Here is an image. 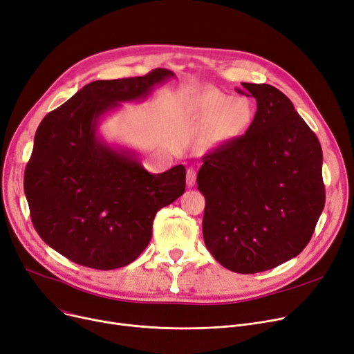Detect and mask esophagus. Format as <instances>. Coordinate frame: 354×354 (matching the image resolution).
I'll return each instance as SVG.
<instances>
[{
  "label": "esophagus",
  "instance_id": "1",
  "mask_svg": "<svg viewBox=\"0 0 354 354\" xmlns=\"http://www.w3.org/2000/svg\"><path fill=\"white\" fill-rule=\"evenodd\" d=\"M195 180H196V172H195V169H192V167H189V169L187 171V185L189 188L194 187Z\"/></svg>",
  "mask_w": 354,
  "mask_h": 354
}]
</instances>
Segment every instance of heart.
<instances>
[{"instance_id": "heart-1", "label": "heart", "mask_w": 354, "mask_h": 354, "mask_svg": "<svg viewBox=\"0 0 354 354\" xmlns=\"http://www.w3.org/2000/svg\"><path fill=\"white\" fill-rule=\"evenodd\" d=\"M194 109L199 118L212 123L219 119L222 139H234L244 135L254 120V107L247 99H235L218 91H205L194 97Z\"/></svg>"}]
</instances>
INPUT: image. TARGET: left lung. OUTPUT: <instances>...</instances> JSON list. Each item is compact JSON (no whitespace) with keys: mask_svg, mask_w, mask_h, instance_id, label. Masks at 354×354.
<instances>
[{"mask_svg":"<svg viewBox=\"0 0 354 354\" xmlns=\"http://www.w3.org/2000/svg\"><path fill=\"white\" fill-rule=\"evenodd\" d=\"M243 86L257 100L254 120L202 158L196 182L208 251L222 267L254 274L306 248L326 192L320 142L291 100L270 84Z\"/></svg>","mask_w":354,"mask_h":354,"instance_id":"obj_1","label":"left lung"}]
</instances>
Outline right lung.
<instances>
[{
  "label": "right lung",
  "mask_w": 354,
  "mask_h": 354,
  "mask_svg": "<svg viewBox=\"0 0 354 354\" xmlns=\"http://www.w3.org/2000/svg\"><path fill=\"white\" fill-rule=\"evenodd\" d=\"M175 74L97 80L41 120L24 174L35 231L70 261L95 270L124 267L152 238L156 212L185 192L183 165L147 172L136 153L106 143L103 116L124 102L146 99Z\"/></svg>",
  "instance_id": "right-lung-1"
}]
</instances>
